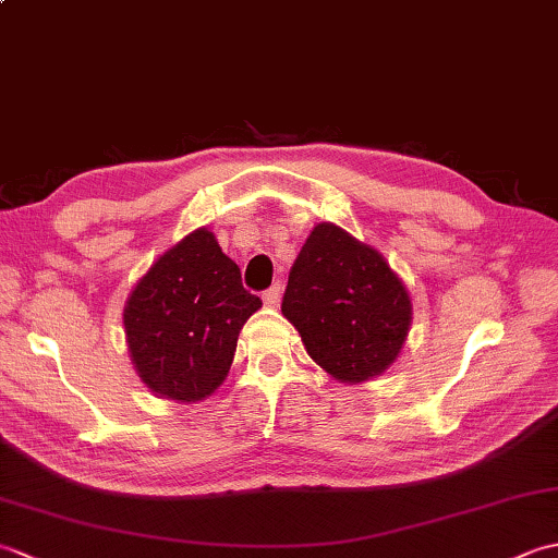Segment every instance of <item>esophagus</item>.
Wrapping results in <instances>:
<instances>
[{
  "mask_svg": "<svg viewBox=\"0 0 558 558\" xmlns=\"http://www.w3.org/2000/svg\"><path fill=\"white\" fill-rule=\"evenodd\" d=\"M280 294H282V288H280V282H276V286H270L264 292V304L266 306H278L280 304Z\"/></svg>",
  "mask_w": 558,
  "mask_h": 558,
  "instance_id": "34e87169",
  "label": "esophagus"
}]
</instances>
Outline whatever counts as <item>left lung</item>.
Returning <instances> with one entry per match:
<instances>
[{
  "instance_id": "8db88e82",
  "label": "left lung",
  "mask_w": 558,
  "mask_h": 558,
  "mask_svg": "<svg viewBox=\"0 0 558 558\" xmlns=\"http://www.w3.org/2000/svg\"><path fill=\"white\" fill-rule=\"evenodd\" d=\"M280 310L312 360L345 384L386 372L412 322L408 290L384 256L330 222L306 236Z\"/></svg>"
}]
</instances>
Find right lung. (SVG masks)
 <instances>
[{
  "label": "right lung",
  "mask_w": 558,
  "mask_h": 558,
  "mask_svg": "<svg viewBox=\"0 0 558 558\" xmlns=\"http://www.w3.org/2000/svg\"><path fill=\"white\" fill-rule=\"evenodd\" d=\"M258 306L213 232L186 234L126 300V342L138 376L170 400H204L228 376L236 336Z\"/></svg>",
  "instance_id": "add662e5"
}]
</instances>
